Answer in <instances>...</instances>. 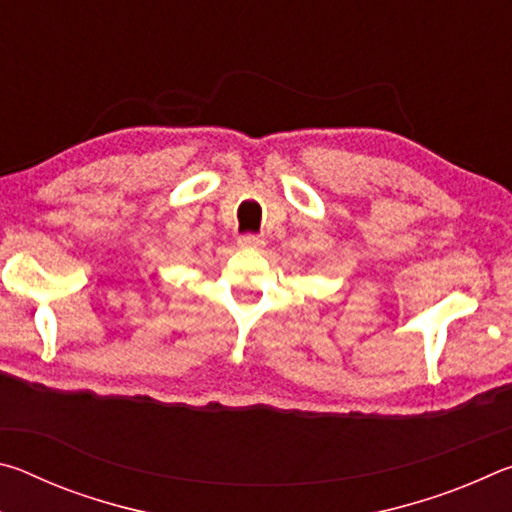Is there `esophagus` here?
<instances>
[{"label":"esophagus","mask_w":512,"mask_h":512,"mask_svg":"<svg viewBox=\"0 0 512 512\" xmlns=\"http://www.w3.org/2000/svg\"><path fill=\"white\" fill-rule=\"evenodd\" d=\"M237 244L241 246V248H250V250H262L264 248V244L266 241L259 237V235H241L239 239H237Z\"/></svg>","instance_id":"1"}]
</instances>
